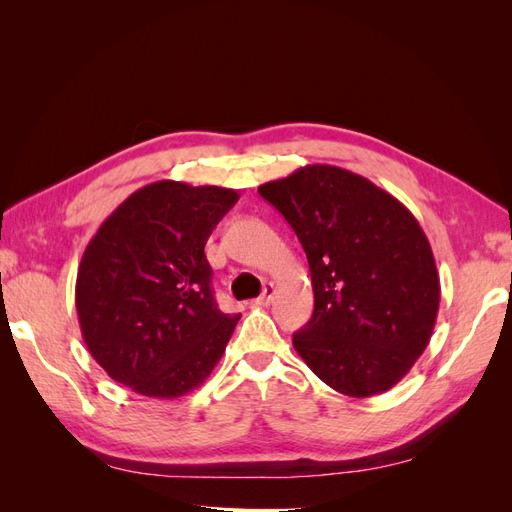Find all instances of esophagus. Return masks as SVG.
Segmentation results:
<instances>
[{
  "label": "esophagus",
  "mask_w": 512,
  "mask_h": 512,
  "mask_svg": "<svg viewBox=\"0 0 512 512\" xmlns=\"http://www.w3.org/2000/svg\"><path fill=\"white\" fill-rule=\"evenodd\" d=\"M273 297H275V286L267 284L265 290H262L260 297L254 301V305H269L273 301Z\"/></svg>",
  "instance_id": "1"
}]
</instances>
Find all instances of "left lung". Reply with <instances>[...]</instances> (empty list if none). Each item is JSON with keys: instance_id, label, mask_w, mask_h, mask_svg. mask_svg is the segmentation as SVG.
<instances>
[{"instance_id": "1", "label": "left lung", "mask_w": 512, "mask_h": 512, "mask_svg": "<svg viewBox=\"0 0 512 512\" xmlns=\"http://www.w3.org/2000/svg\"><path fill=\"white\" fill-rule=\"evenodd\" d=\"M258 194L297 232L314 314L292 346L337 393L371 397L404 378L427 348L440 275L421 224L369 179L329 164L297 168Z\"/></svg>"}]
</instances>
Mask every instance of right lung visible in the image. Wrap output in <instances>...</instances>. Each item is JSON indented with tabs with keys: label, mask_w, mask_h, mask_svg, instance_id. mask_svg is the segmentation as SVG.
Listing matches in <instances>:
<instances>
[{
	"label": "right lung",
	"mask_w": 512,
	"mask_h": 512,
	"mask_svg": "<svg viewBox=\"0 0 512 512\" xmlns=\"http://www.w3.org/2000/svg\"><path fill=\"white\" fill-rule=\"evenodd\" d=\"M237 200L230 188L162 179L130 194L91 237L76 314L87 350L115 382L177 399L218 365L241 316L213 299L205 243Z\"/></svg>",
	"instance_id": "obj_1"
}]
</instances>
